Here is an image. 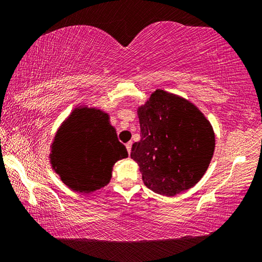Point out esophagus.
Returning a JSON list of instances; mask_svg holds the SVG:
<instances>
[{"mask_svg":"<svg viewBox=\"0 0 262 262\" xmlns=\"http://www.w3.org/2000/svg\"><path fill=\"white\" fill-rule=\"evenodd\" d=\"M132 142H128V143L126 144V148H127V151H128V154H130V151H132Z\"/></svg>","mask_w":262,"mask_h":262,"instance_id":"34e87169","label":"esophagus"}]
</instances>
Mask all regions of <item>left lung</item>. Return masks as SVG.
I'll use <instances>...</instances> for the list:
<instances>
[{"instance_id":"left-lung-1","label":"left lung","mask_w":262,"mask_h":262,"mask_svg":"<svg viewBox=\"0 0 262 262\" xmlns=\"http://www.w3.org/2000/svg\"><path fill=\"white\" fill-rule=\"evenodd\" d=\"M141 140L132 147L144 185L174 196L196 185L215 151L211 123L196 106L157 89L137 108Z\"/></svg>"}]
</instances>
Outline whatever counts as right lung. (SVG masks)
<instances>
[{"mask_svg": "<svg viewBox=\"0 0 262 262\" xmlns=\"http://www.w3.org/2000/svg\"><path fill=\"white\" fill-rule=\"evenodd\" d=\"M128 157L103 110L78 106L69 114L51 144L50 163L70 189L89 194L105 187L113 165Z\"/></svg>", "mask_w": 262, "mask_h": 262, "instance_id": "1", "label": "right lung"}]
</instances>
